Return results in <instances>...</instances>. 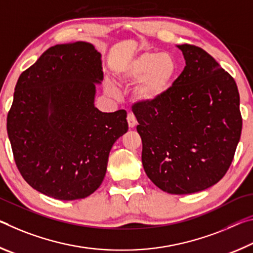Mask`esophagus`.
<instances>
[{"label": "esophagus", "instance_id": "esophagus-1", "mask_svg": "<svg viewBox=\"0 0 253 253\" xmlns=\"http://www.w3.org/2000/svg\"><path fill=\"white\" fill-rule=\"evenodd\" d=\"M126 120H127V124H129V127H131V129H132V127L136 126V124H138V121H136V119H135L133 113L127 114Z\"/></svg>", "mask_w": 253, "mask_h": 253}]
</instances>
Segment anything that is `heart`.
<instances>
[{
	"instance_id": "1",
	"label": "heart",
	"mask_w": 253,
	"mask_h": 253,
	"mask_svg": "<svg viewBox=\"0 0 253 253\" xmlns=\"http://www.w3.org/2000/svg\"><path fill=\"white\" fill-rule=\"evenodd\" d=\"M178 75L176 58L157 51H144L132 58L118 74L121 84L134 85L136 99L146 104H155L167 96ZM107 92L117 93V88L109 83Z\"/></svg>"
}]
</instances>
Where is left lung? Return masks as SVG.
Segmentation results:
<instances>
[{"instance_id": "left-lung-1", "label": "left lung", "mask_w": 253, "mask_h": 253, "mask_svg": "<svg viewBox=\"0 0 253 253\" xmlns=\"http://www.w3.org/2000/svg\"><path fill=\"white\" fill-rule=\"evenodd\" d=\"M186 66L155 104L132 106L142 140V165L157 187L176 195L218 183L229 170L242 130L234 78L210 53L178 44Z\"/></svg>"}]
</instances>
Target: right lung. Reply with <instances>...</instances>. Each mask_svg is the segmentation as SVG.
Here are the masks:
<instances>
[{"label":"right lung","mask_w":253,"mask_h":253,"mask_svg":"<svg viewBox=\"0 0 253 253\" xmlns=\"http://www.w3.org/2000/svg\"><path fill=\"white\" fill-rule=\"evenodd\" d=\"M101 81V53L84 41L50 47L20 75L6 129L16 167L32 188L74 201L101 186L111 148L127 131L126 111L94 106Z\"/></svg>","instance_id":"1"}]
</instances>
